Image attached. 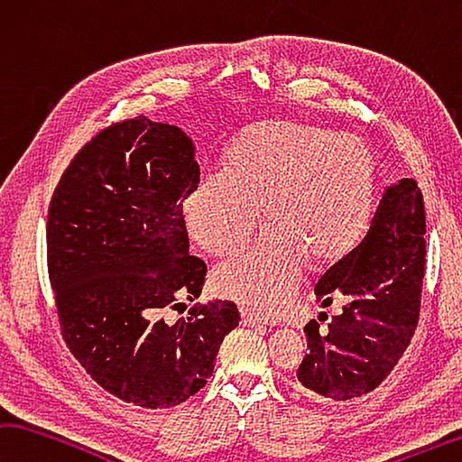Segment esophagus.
<instances>
[{
  "mask_svg": "<svg viewBox=\"0 0 462 462\" xmlns=\"http://www.w3.org/2000/svg\"><path fill=\"white\" fill-rule=\"evenodd\" d=\"M241 319H244V325H247V327L273 325V320H270V319H263L260 312H252V310H247V309L241 310Z\"/></svg>",
  "mask_w": 462,
  "mask_h": 462,
  "instance_id": "obj_1",
  "label": "esophagus"
}]
</instances>
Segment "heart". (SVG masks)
<instances>
[{
    "label": "heart",
    "instance_id": "1",
    "mask_svg": "<svg viewBox=\"0 0 462 462\" xmlns=\"http://www.w3.org/2000/svg\"><path fill=\"white\" fill-rule=\"evenodd\" d=\"M375 192L371 150L355 135H333L294 121L245 127L226 150L225 170L200 176L182 202L189 236L213 255L262 237L213 272L218 294L278 310L302 280L306 262L343 257L367 229Z\"/></svg>",
    "mask_w": 462,
    "mask_h": 462
}]
</instances>
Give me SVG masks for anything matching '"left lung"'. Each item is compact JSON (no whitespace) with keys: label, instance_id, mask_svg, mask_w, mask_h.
I'll list each match as a JSON object with an SVG mask.
<instances>
[{"label":"left lung","instance_id":"8db88e82","mask_svg":"<svg viewBox=\"0 0 462 462\" xmlns=\"http://www.w3.org/2000/svg\"><path fill=\"white\" fill-rule=\"evenodd\" d=\"M424 199L416 180L385 186L367 236L322 273L314 294L343 312L304 327L306 355L296 379L314 400L346 402L374 392L414 337L426 265Z\"/></svg>","mask_w":462,"mask_h":462}]
</instances>
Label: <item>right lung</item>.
<instances>
[{
	"instance_id": "1",
	"label": "right lung",
	"mask_w": 462,
	"mask_h": 462,
	"mask_svg": "<svg viewBox=\"0 0 462 462\" xmlns=\"http://www.w3.org/2000/svg\"><path fill=\"white\" fill-rule=\"evenodd\" d=\"M194 143L148 117L103 129L64 170L48 207V273L62 337L103 390L172 408L205 387L239 325L233 302L194 300L207 265L189 254L182 202L200 180Z\"/></svg>"
}]
</instances>
